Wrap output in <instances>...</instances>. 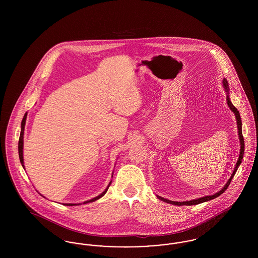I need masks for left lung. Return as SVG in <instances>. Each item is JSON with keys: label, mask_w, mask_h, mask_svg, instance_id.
Instances as JSON below:
<instances>
[{"label": "left lung", "mask_w": 258, "mask_h": 258, "mask_svg": "<svg viewBox=\"0 0 258 258\" xmlns=\"http://www.w3.org/2000/svg\"><path fill=\"white\" fill-rule=\"evenodd\" d=\"M222 85H223V88H224V90H225V92H226V95H227V97H226V100H227V104H228V106H229V108L231 109V111L233 112L234 114H235V117H236V121H237V126H238V133H239V139H240V145H241V149H240V156H239V159H238V161H237V163H236V165H235V168H234V171L232 174H231V177L229 178V180H228V182L225 184V185L221 188L220 191H218L217 194H215V195H213V196H208V197H201V198H197V199H195V200H190V201H184V202H177V201H171V200H168V199H165V198H163V197H160L158 196V198L160 199V200H162V201H164V202H166V203H170V204H173V205H177V206H183V205H186V206H190V205H197V204H199V203H203V202H206V201H209V200H212V199H214V198H216V197H220L221 195H222L225 190H226V188L228 187V185L230 184V182H231V180L233 179L234 175H235V173L237 171V169H238V167H239V165L241 164V161L243 160V157H244V151H245V141H244V137H243V134H242V121H241V117H240V113H239V111L237 110V108L234 106L233 104H232V102H231V100H230V98H229V87H228V83H227V80L225 79V78H223V80H222Z\"/></svg>", "instance_id": "obj_1"}]
</instances>
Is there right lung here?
I'll return each instance as SVG.
<instances>
[{
  "mask_svg": "<svg viewBox=\"0 0 258 258\" xmlns=\"http://www.w3.org/2000/svg\"><path fill=\"white\" fill-rule=\"evenodd\" d=\"M26 119H27V112L25 113L24 117H23V120H22V122H21V133H20V137H19V142H18V153H19V159H20V162H21V164H22V166L24 167V160H23V135H24V128H25V123H26ZM111 184V182L109 183V184L107 185V187L105 188V190L101 194V195H99L97 197H95V198H93V199H91V200H88V201H85L83 204H86V203H90V202H94V201H96V200H98L99 199L100 197H103L105 194H106V191H107V189H108V187H109V185ZM63 205H67V206H74V205H77V204H72V203H69V204H63ZM78 205H80V204H78Z\"/></svg>",
  "mask_w": 258,
  "mask_h": 258,
  "instance_id": "obj_1",
  "label": "right lung"
}]
</instances>
